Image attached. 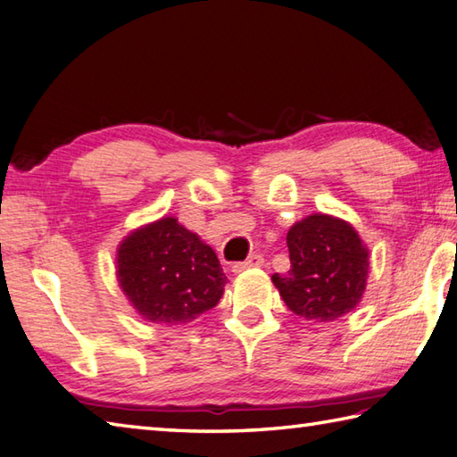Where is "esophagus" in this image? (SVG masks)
<instances>
[{
    "label": "esophagus",
    "instance_id": "obj_1",
    "mask_svg": "<svg viewBox=\"0 0 457 457\" xmlns=\"http://www.w3.org/2000/svg\"><path fill=\"white\" fill-rule=\"evenodd\" d=\"M262 265H263V257L255 253V255H249L245 262L236 263L234 267H231V271H234V273H244L247 270H255V267H262Z\"/></svg>",
    "mask_w": 457,
    "mask_h": 457
}]
</instances>
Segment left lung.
<instances>
[{
    "instance_id": "left-lung-1",
    "label": "left lung",
    "mask_w": 457,
    "mask_h": 457,
    "mask_svg": "<svg viewBox=\"0 0 457 457\" xmlns=\"http://www.w3.org/2000/svg\"><path fill=\"white\" fill-rule=\"evenodd\" d=\"M287 247L291 270L271 281L289 311L312 323H333L359 307L370 252L353 223L311 213L289 228Z\"/></svg>"
}]
</instances>
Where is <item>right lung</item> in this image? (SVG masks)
Segmentation results:
<instances>
[{"label": "right lung", "mask_w": 457, "mask_h": 457, "mask_svg": "<svg viewBox=\"0 0 457 457\" xmlns=\"http://www.w3.org/2000/svg\"><path fill=\"white\" fill-rule=\"evenodd\" d=\"M114 267L130 307L168 327L216 307L228 283L216 252L172 216L132 229L116 247Z\"/></svg>", "instance_id": "add662e5"}]
</instances>
